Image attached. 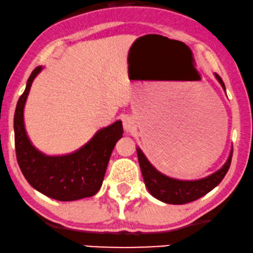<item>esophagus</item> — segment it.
I'll return each mask as SVG.
<instances>
[{"label":"esophagus","mask_w":253,"mask_h":253,"mask_svg":"<svg viewBox=\"0 0 253 253\" xmlns=\"http://www.w3.org/2000/svg\"><path fill=\"white\" fill-rule=\"evenodd\" d=\"M123 124H124V129L126 130V132H130V130L134 128V126H135V125H134L133 118H130V117L125 118Z\"/></svg>","instance_id":"obj_1"}]
</instances>
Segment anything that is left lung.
<instances>
[{
  "instance_id": "obj_1",
  "label": "left lung",
  "mask_w": 253,
  "mask_h": 253,
  "mask_svg": "<svg viewBox=\"0 0 253 253\" xmlns=\"http://www.w3.org/2000/svg\"><path fill=\"white\" fill-rule=\"evenodd\" d=\"M215 77L219 82V84L222 85V87L225 89V85L222 78L217 73H215ZM136 153L147 189L152 194V196L158 198L161 202L169 204H185L193 202V201H196L209 191H211L224 178L230 168V165H231L232 158L231 150L224 166L213 174L201 178V180L183 181L166 176L165 174L156 170L139 147L136 148Z\"/></svg>"
}]
</instances>
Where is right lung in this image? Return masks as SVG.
<instances>
[{
  "mask_svg": "<svg viewBox=\"0 0 253 253\" xmlns=\"http://www.w3.org/2000/svg\"><path fill=\"white\" fill-rule=\"evenodd\" d=\"M37 66L29 77L27 87L18 99L14 117L16 158L29 184L57 201L91 197L103 184L112 150L123 137V123L116 121L98 130L81 149L68 155L49 156L35 148L24 127V105L31 84L42 71Z\"/></svg>",
  "mask_w": 253,
  "mask_h": 253,
  "instance_id": "right-lung-1",
  "label": "right lung"
}]
</instances>
